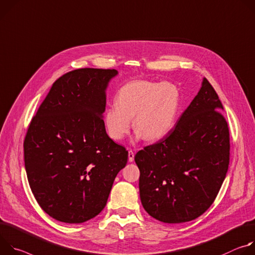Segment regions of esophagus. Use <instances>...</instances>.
Segmentation results:
<instances>
[{
  "label": "esophagus",
  "instance_id": "esophagus-1",
  "mask_svg": "<svg viewBox=\"0 0 255 255\" xmlns=\"http://www.w3.org/2000/svg\"><path fill=\"white\" fill-rule=\"evenodd\" d=\"M133 158H134V153L131 150H128V161L132 162Z\"/></svg>",
  "mask_w": 255,
  "mask_h": 255
}]
</instances>
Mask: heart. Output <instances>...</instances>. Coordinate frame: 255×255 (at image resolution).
Returning <instances> with one entry per match:
<instances>
[{
	"label": "heart",
	"instance_id": "b5f03b06",
	"mask_svg": "<svg viewBox=\"0 0 255 255\" xmlns=\"http://www.w3.org/2000/svg\"><path fill=\"white\" fill-rule=\"evenodd\" d=\"M180 108V92L172 83L131 81L118 91L116 104L104 111L107 134L122 140L130 130L131 122L136 137L150 142L161 139L170 132Z\"/></svg>",
	"mask_w": 255,
	"mask_h": 255
}]
</instances>
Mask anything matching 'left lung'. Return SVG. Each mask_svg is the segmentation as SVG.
<instances>
[{"label":"left lung","mask_w":255,"mask_h":255,"mask_svg":"<svg viewBox=\"0 0 255 255\" xmlns=\"http://www.w3.org/2000/svg\"><path fill=\"white\" fill-rule=\"evenodd\" d=\"M210 82L157 143L134 156L139 196L146 212L163 223L199 218L214 203L228 171L229 128Z\"/></svg>","instance_id":"left-lung-1"}]
</instances>
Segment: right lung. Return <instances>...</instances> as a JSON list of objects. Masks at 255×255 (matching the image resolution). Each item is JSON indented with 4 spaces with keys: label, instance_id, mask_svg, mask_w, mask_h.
Listing matches in <instances>:
<instances>
[{
    "label": "right lung",
    "instance_id": "add662e5",
    "mask_svg": "<svg viewBox=\"0 0 255 255\" xmlns=\"http://www.w3.org/2000/svg\"><path fill=\"white\" fill-rule=\"evenodd\" d=\"M118 71L85 68L56 80L31 120L24 162L41 209L69 224L86 222L105 207L128 151L106 133L105 90Z\"/></svg>",
    "mask_w": 255,
    "mask_h": 255
}]
</instances>
